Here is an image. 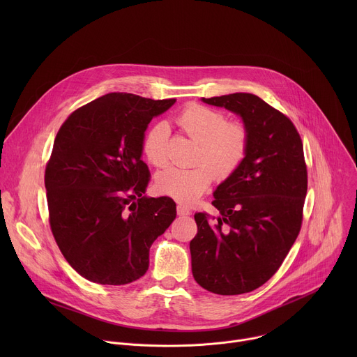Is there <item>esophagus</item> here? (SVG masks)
<instances>
[{
    "label": "esophagus",
    "mask_w": 357,
    "mask_h": 357,
    "mask_svg": "<svg viewBox=\"0 0 357 357\" xmlns=\"http://www.w3.org/2000/svg\"><path fill=\"white\" fill-rule=\"evenodd\" d=\"M176 212H178L179 216H189V215H192V212L186 206H183V205H178Z\"/></svg>",
    "instance_id": "obj_1"
}]
</instances>
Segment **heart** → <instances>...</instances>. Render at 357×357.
<instances>
[{
  "mask_svg": "<svg viewBox=\"0 0 357 357\" xmlns=\"http://www.w3.org/2000/svg\"><path fill=\"white\" fill-rule=\"evenodd\" d=\"M179 127L199 142L192 168L168 167L155 175L158 193L181 203H192L211 186L213 178L226 181L243 165L248 146V128L240 121H227L215 109L189 105L176 117ZM169 128L165 123L152 126L142 139V152L149 164L164 167L168 160Z\"/></svg>",
  "mask_w": 357,
  "mask_h": 357,
  "instance_id": "obj_1",
  "label": "heart"
}]
</instances>
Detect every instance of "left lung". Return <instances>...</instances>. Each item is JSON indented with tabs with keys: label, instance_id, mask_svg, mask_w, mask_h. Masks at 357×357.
Here are the masks:
<instances>
[{
	"label": "left lung",
	"instance_id": "1",
	"mask_svg": "<svg viewBox=\"0 0 357 357\" xmlns=\"http://www.w3.org/2000/svg\"><path fill=\"white\" fill-rule=\"evenodd\" d=\"M202 100L238 114L250 146L240 169L213 193L220 216L195 215L192 274L213 294L238 295L266 284L299 234L308 189L303 145L292 121L259 96Z\"/></svg>",
	"mask_w": 357,
	"mask_h": 357
}]
</instances>
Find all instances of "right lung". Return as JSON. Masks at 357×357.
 <instances>
[{"label":"right lung","instance_id":"1","mask_svg":"<svg viewBox=\"0 0 357 357\" xmlns=\"http://www.w3.org/2000/svg\"><path fill=\"white\" fill-rule=\"evenodd\" d=\"M175 98L109 93L59 128L45 169L49 225L66 261L103 285L141 278L149 247L176 218L175 202L144 196L151 174L144 132Z\"/></svg>","mask_w":357,"mask_h":357}]
</instances>
